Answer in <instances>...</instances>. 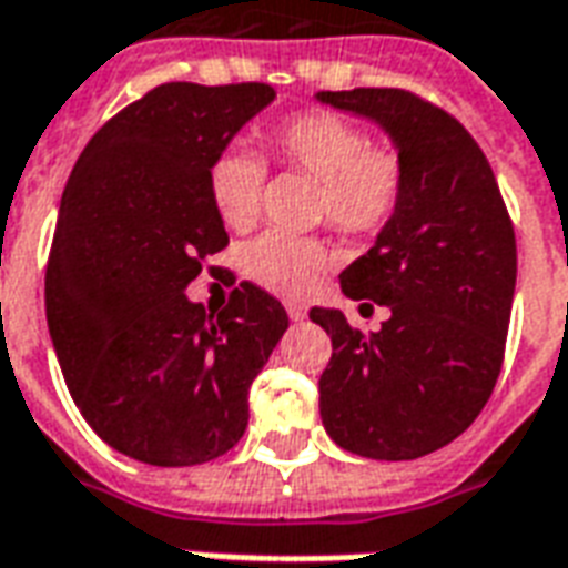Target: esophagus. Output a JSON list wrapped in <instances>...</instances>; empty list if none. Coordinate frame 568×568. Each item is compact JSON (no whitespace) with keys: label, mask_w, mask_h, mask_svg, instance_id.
Wrapping results in <instances>:
<instances>
[{"label":"esophagus","mask_w":568,"mask_h":568,"mask_svg":"<svg viewBox=\"0 0 568 568\" xmlns=\"http://www.w3.org/2000/svg\"><path fill=\"white\" fill-rule=\"evenodd\" d=\"M285 310H288V320H295V322L307 320V307H304V304H297V301H288Z\"/></svg>","instance_id":"34e87169"}]
</instances>
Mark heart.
<instances>
[{"label": "heart", "instance_id": "b5f03b06", "mask_svg": "<svg viewBox=\"0 0 568 568\" xmlns=\"http://www.w3.org/2000/svg\"><path fill=\"white\" fill-rule=\"evenodd\" d=\"M264 145L285 170L316 179V212L334 231L353 236L381 234L393 222L407 191L402 151L371 142L368 130L349 118L310 109L264 130ZM264 163L246 149H224L210 161L206 191L231 231L258 219ZM332 267V252L316 236L267 231L243 248V273L283 297H304Z\"/></svg>", "mask_w": 568, "mask_h": 568}]
</instances>
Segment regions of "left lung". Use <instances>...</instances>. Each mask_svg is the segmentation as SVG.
Returning a JSON list of instances; mask_svg holds the SVG:
<instances>
[{"instance_id":"8db88e82","label":"left lung","mask_w":568,"mask_h":568,"mask_svg":"<svg viewBox=\"0 0 568 568\" xmlns=\"http://www.w3.org/2000/svg\"><path fill=\"white\" fill-rule=\"evenodd\" d=\"M374 118L407 163L402 210L341 273L346 297L389 307L381 332L310 310L332 337L320 377L325 432L368 459H417L475 423L499 381L517 240L487 154L440 105L402 88L322 91Z\"/></svg>"}]
</instances>
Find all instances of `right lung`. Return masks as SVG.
I'll return each instance as SVG.
<instances>
[{
	"label": "right lung",
	"instance_id": "right-lung-1",
	"mask_svg": "<svg viewBox=\"0 0 568 568\" xmlns=\"http://www.w3.org/2000/svg\"><path fill=\"white\" fill-rule=\"evenodd\" d=\"M273 97L261 81L161 84L109 118L69 175L44 271L48 332L81 417L140 463L231 450L248 386L288 328L255 283L236 285L219 316L185 297L227 246L210 161Z\"/></svg>",
	"mask_w": 568,
	"mask_h": 568
}]
</instances>
